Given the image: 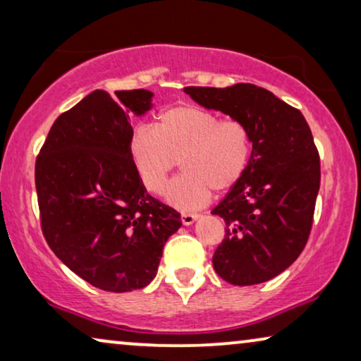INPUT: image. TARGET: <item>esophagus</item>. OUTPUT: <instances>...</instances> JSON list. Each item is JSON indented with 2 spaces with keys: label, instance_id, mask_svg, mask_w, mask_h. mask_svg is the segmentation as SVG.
Masks as SVG:
<instances>
[{
  "label": "esophagus",
  "instance_id": "esophagus-1",
  "mask_svg": "<svg viewBox=\"0 0 361 361\" xmlns=\"http://www.w3.org/2000/svg\"><path fill=\"white\" fill-rule=\"evenodd\" d=\"M199 216H200L199 214H189V212H184V214H180V220L184 225H192L197 219H199Z\"/></svg>",
  "mask_w": 361,
  "mask_h": 361
}]
</instances>
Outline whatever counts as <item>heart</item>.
<instances>
[{
	"instance_id": "b5f03b06",
	"label": "heart",
	"mask_w": 361,
	"mask_h": 361,
	"mask_svg": "<svg viewBox=\"0 0 361 361\" xmlns=\"http://www.w3.org/2000/svg\"><path fill=\"white\" fill-rule=\"evenodd\" d=\"M128 152L137 176L151 194L161 195L179 161L182 174L167 190V202L194 210L210 200L212 190L228 192L250 167L253 142L243 121L221 120L216 113L195 105L164 108L154 130L136 126Z\"/></svg>"
}]
</instances>
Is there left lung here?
Wrapping results in <instances>:
<instances>
[{"label": "left lung", "mask_w": 361, "mask_h": 361, "mask_svg": "<svg viewBox=\"0 0 361 361\" xmlns=\"http://www.w3.org/2000/svg\"><path fill=\"white\" fill-rule=\"evenodd\" d=\"M184 92L207 110L243 121L253 142L245 177L212 210L226 225L212 259L216 274L235 286L273 279L298 259L312 228L320 159L307 121L253 83Z\"/></svg>", "instance_id": "obj_1"}]
</instances>
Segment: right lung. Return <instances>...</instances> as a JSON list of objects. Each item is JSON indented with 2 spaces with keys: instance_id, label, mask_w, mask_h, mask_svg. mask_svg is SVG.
Masks as SVG:
<instances>
[{
  "instance_id": "add662e5",
  "label": "right lung",
  "mask_w": 361,
  "mask_h": 361,
  "mask_svg": "<svg viewBox=\"0 0 361 361\" xmlns=\"http://www.w3.org/2000/svg\"><path fill=\"white\" fill-rule=\"evenodd\" d=\"M95 90L54 121L36 161L42 233L59 259L98 289L128 293L156 278L180 214L147 194L133 166L130 113L149 90Z\"/></svg>"
}]
</instances>
